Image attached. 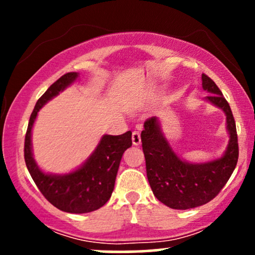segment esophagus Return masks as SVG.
Masks as SVG:
<instances>
[{
	"mask_svg": "<svg viewBox=\"0 0 255 255\" xmlns=\"http://www.w3.org/2000/svg\"><path fill=\"white\" fill-rule=\"evenodd\" d=\"M131 141H133V145L135 146H139L141 144V137H140L139 131H133V134H131Z\"/></svg>",
	"mask_w": 255,
	"mask_h": 255,
	"instance_id": "obj_1",
	"label": "esophagus"
}]
</instances>
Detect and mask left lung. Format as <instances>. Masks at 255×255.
Masks as SVG:
<instances>
[{
  "label": "left lung",
  "instance_id": "1",
  "mask_svg": "<svg viewBox=\"0 0 255 255\" xmlns=\"http://www.w3.org/2000/svg\"><path fill=\"white\" fill-rule=\"evenodd\" d=\"M201 80L203 89L211 93L205 99L223 110L227 116L229 144L223 156L206 163L184 162L172 151L156 116L146 120L141 131L146 172L152 192L160 203L175 210L193 209L211 201L238 164V133L230 105L211 78L203 74Z\"/></svg>",
  "mask_w": 255,
  "mask_h": 255
}]
</instances>
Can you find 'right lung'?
I'll return each instance as SVG.
<instances>
[{"label":"right lung","instance_id":"add662e5","mask_svg":"<svg viewBox=\"0 0 255 255\" xmlns=\"http://www.w3.org/2000/svg\"><path fill=\"white\" fill-rule=\"evenodd\" d=\"M78 73H67L38 99L25 136V163L40 193L58 210L69 213H87L98 210L111 197L122 154L131 146V131L121 135L102 136L93 153L77 170L64 175L45 174L37 165L32 153L31 131L38 111L61 91L74 83Z\"/></svg>","mask_w":255,"mask_h":255}]
</instances>
